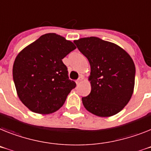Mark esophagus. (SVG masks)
<instances>
[{
    "instance_id": "34e87169",
    "label": "esophagus",
    "mask_w": 151,
    "mask_h": 151,
    "mask_svg": "<svg viewBox=\"0 0 151 151\" xmlns=\"http://www.w3.org/2000/svg\"><path fill=\"white\" fill-rule=\"evenodd\" d=\"M83 76H81V77H80L79 78H78V80H77V81H76V83H77V84H80V83H81L82 82V81H83Z\"/></svg>"
}]
</instances>
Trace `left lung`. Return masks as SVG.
<instances>
[{"mask_svg": "<svg viewBox=\"0 0 151 151\" xmlns=\"http://www.w3.org/2000/svg\"><path fill=\"white\" fill-rule=\"evenodd\" d=\"M73 43L91 65V91L82 97L84 107L99 116L116 114L134 92L135 65L132 58L118 45L96 37Z\"/></svg>", "mask_w": 151, "mask_h": 151, "instance_id": "1", "label": "left lung"}]
</instances>
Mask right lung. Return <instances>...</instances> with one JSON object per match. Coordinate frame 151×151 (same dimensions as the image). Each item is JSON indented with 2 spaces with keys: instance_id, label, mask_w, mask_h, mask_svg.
Returning <instances> with one entry per match:
<instances>
[{
  "instance_id": "add662e5",
  "label": "right lung",
  "mask_w": 151,
  "mask_h": 151,
  "mask_svg": "<svg viewBox=\"0 0 151 151\" xmlns=\"http://www.w3.org/2000/svg\"><path fill=\"white\" fill-rule=\"evenodd\" d=\"M75 45L54 33L40 36L14 60L13 79L19 98L29 110L48 114L60 108L76 83L62 59Z\"/></svg>"
}]
</instances>
